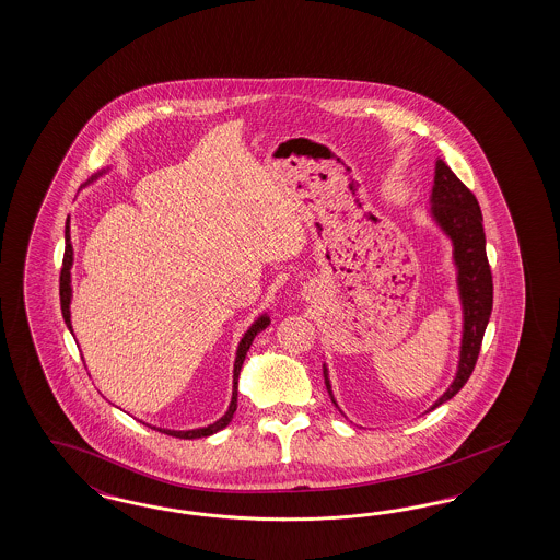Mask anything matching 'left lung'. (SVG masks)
I'll use <instances>...</instances> for the list:
<instances>
[{
    "label": "left lung",
    "mask_w": 560,
    "mask_h": 560,
    "mask_svg": "<svg viewBox=\"0 0 560 560\" xmlns=\"http://www.w3.org/2000/svg\"><path fill=\"white\" fill-rule=\"evenodd\" d=\"M431 201L435 220L454 242L459 295L464 305V339L459 353L458 375L447 392L431 407L433 410L447 402L450 398H454L475 372L482 337L491 318L492 272L487 258L482 211L476 201L475 192L441 160L435 164V187ZM326 388L330 392L328 377Z\"/></svg>",
    "instance_id": "obj_1"
}]
</instances>
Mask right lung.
<instances>
[{
    "instance_id": "right-lung-1",
    "label": "right lung",
    "mask_w": 560,
    "mask_h": 560,
    "mask_svg": "<svg viewBox=\"0 0 560 560\" xmlns=\"http://www.w3.org/2000/svg\"><path fill=\"white\" fill-rule=\"evenodd\" d=\"M69 269H71V244H69V225H66V253H63V265H61V272H59V300H61L63 320H66L69 330H71V324H69V298H71V288H69ZM267 326H269V318H267V316L258 318V320L250 326V330L244 335V339L240 340L236 363H234V392H232V402H230L228 412L221 417L218 423L209 424V427H203V429H192V431H168V429H158V431H162V433H166V435H172V438H178V440H199V438L213 435V433L221 431L223 427H228L230 421H232V417H234V412H236L237 375H240V370H242L244 357L248 353V349H250V345H253V340H255L256 335H258L262 328H267Z\"/></svg>"
}]
</instances>
